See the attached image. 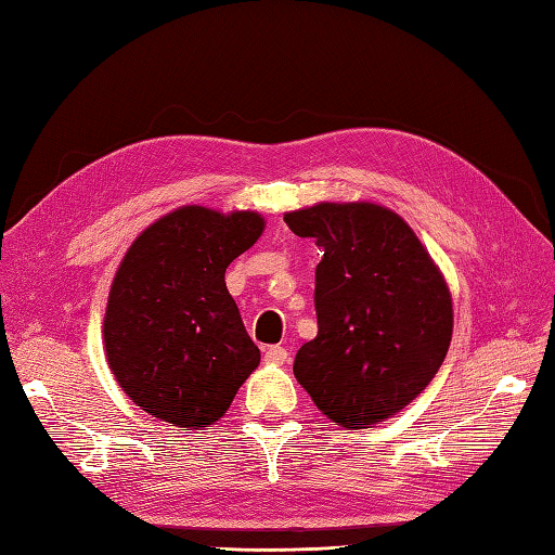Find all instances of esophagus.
I'll return each mask as SVG.
<instances>
[{
  "mask_svg": "<svg viewBox=\"0 0 555 555\" xmlns=\"http://www.w3.org/2000/svg\"><path fill=\"white\" fill-rule=\"evenodd\" d=\"M264 362L267 364H286L288 362V352L281 346H271L264 350Z\"/></svg>",
  "mask_w": 555,
  "mask_h": 555,
  "instance_id": "obj_1",
  "label": "esophagus"
}]
</instances>
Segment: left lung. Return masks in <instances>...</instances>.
Instances as JSON below:
<instances>
[{"label":"left lung","mask_w":555,"mask_h":555,"mask_svg":"<svg viewBox=\"0 0 555 555\" xmlns=\"http://www.w3.org/2000/svg\"><path fill=\"white\" fill-rule=\"evenodd\" d=\"M317 264V336L293 362L314 405L346 429H370L410 405L446 360L453 298L439 264L393 209L317 203L286 211Z\"/></svg>","instance_id":"left-lung-1"}]
</instances>
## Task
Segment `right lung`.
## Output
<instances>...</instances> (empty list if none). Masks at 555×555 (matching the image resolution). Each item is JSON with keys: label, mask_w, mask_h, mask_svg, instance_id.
Instances as JSON below:
<instances>
[{"label": "right lung", "mask_w": 555, "mask_h": 555, "mask_svg": "<svg viewBox=\"0 0 555 555\" xmlns=\"http://www.w3.org/2000/svg\"><path fill=\"white\" fill-rule=\"evenodd\" d=\"M264 217L183 205L138 235L116 269L102 338L121 391L183 431L215 424L259 364L227 267L257 243Z\"/></svg>", "instance_id": "obj_1"}]
</instances>
